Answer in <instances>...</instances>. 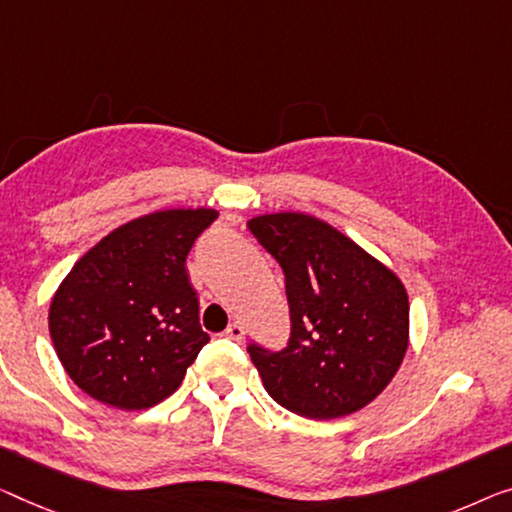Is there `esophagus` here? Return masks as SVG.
I'll return each instance as SVG.
<instances>
[{
  "mask_svg": "<svg viewBox=\"0 0 512 512\" xmlns=\"http://www.w3.org/2000/svg\"><path fill=\"white\" fill-rule=\"evenodd\" d=\"M225 338L227 340H234V342H241L243 340V335H246V331H243V326L239 324V322H232L230 326H227L225 329Z\"/></svg>",
  "mask_w": 512,
  "mask_h": 512,
  "instance_id": "esophagus-1",
  "label": "esophagus"
}]
</instances>
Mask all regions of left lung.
Segmentation results:
<instances>
[{
  "instance_id": "1",
  "label": "left lung",
  "mask_w": 512,
  "mask_h": 512,
  "mask_svg": "<svg viewBox=\"0 0 512 512\" xmlns=\"http://www.w3.org/2000/svg\"><path fill=\"white\" fill-rule=\"evenodd\" d=\"M285 273L287 347L248 345L266 393L294 414L331 421L363 409L388 386L409 347V296L400 278L315 216L248 220Z\"/></svg>"
}]
</instances>
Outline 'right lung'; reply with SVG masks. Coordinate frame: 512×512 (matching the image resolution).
I'll return each instance as SVG.
<instances>
[{
  "instance_id": "add662e5",
  "label": "right lung",
  "mask_w": 512,
  "mask_h": 512,
  "mask_svg": "<svg viewBox=\"0 0 512 512\" xmlns=\"http://www.w3.org/2000/svg\"><path fill=\"white\" fill-rule=\"evenodd\" d=\"M218 218L165 209L82 255L50 303V338L75 386L110 407L149 409L177 391L209 342L186 257Z\"/></svg>"
}]
</instances>
